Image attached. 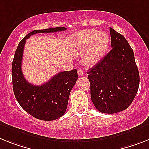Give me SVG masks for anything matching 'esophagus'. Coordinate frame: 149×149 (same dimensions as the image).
<instances>
[{
    "label": "esophagus",
    "mask_w": 149,
    "mask_h": 149,
    "mask_svg": "<svg viewBox=\"0 0 149 149\" xmlns=\"http://www.w3.org/2000/svg\"><path fill=\"white\" fill-rule=\"evenodd\" d=\"M78 74L79 76H83L85 74V72L84 70H82V69H78Z\"/></svg>",
    "instance_id": "1"
}]
</instances>
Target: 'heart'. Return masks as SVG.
Wrapping results in <instances>:
<instances>
[{"instance_id":"1","label":"heart","mask_w":149,"mask_h":149,"mask_svg":"<svg viewBox=\"0 0 149 149\" xmlns=\"http://www.w3.org/2000/svg\"><path fill=\"white\" fill-rule=\"evenodd\" d=\"M76 42L77 51L82 52V63L87 67H93L105 56L111 38L104 31L89 29L79 32Z\"/></svg>"}]
</instances>
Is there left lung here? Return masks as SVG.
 Wrapping results in <instances>:
<instances>
[{
    "label": "left lung",
    "mask_w": 149,
    "mask_h": 149,
    "mask_svg": "<svg viewBox=\"0 0 149 149\" xmlns=\"http://www.w3.org/2000/svg\"><path fill=\"white\" fill-rule=\"evenodd\" d=\"M112 49L88 72L91 98L98 111L115 113L130 105L138 92L139 73L127 39L110 28Z\"/></svg>",
    "instance_id": "left-lung-1"
}]
</instances>
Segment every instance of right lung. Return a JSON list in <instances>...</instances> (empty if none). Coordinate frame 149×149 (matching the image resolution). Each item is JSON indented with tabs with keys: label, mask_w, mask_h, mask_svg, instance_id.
I'll return each instance as SVG.
<instances>
[{
	"label": "right lung",
	"mask_w": 149,
	"mask_h": 149,
	"mask_svg": "<svg viewBox=\"0 0 149 149\" xmlns=\"http://www.w3.org/2000/svg\"><path fill=\"white\" fill-rule=\"evenodd\" d=\"M64 27L34 30L26 35L17 46L12 63V80L16 99L22 109L41 120L51 121L62 117L67 110L69 96L78 79L77 70L56 74L48 82L35 86L26 81L22 72L26 40L37 33L65 31Z\"/></svg>",
	"instance_id": "1"
}]
</instances>
